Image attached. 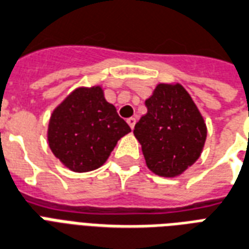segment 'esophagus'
I'll use <instances>...</instances> for the list:
<instances>
[{"instance_id":"34e87169","label":"esophagus","mask_w":249,"mask_h":249,"mask_svg":"<svg viewBox=\"0 0 249 249\" xmlns=\"http://www.w3.org/2000/svg\"><path fill=\"white\" fill-rule=\"evenodd\" d=\"M127 123H128V126L131 127V130H134V127H135V123H136V118L131 117L127 119Z\"/></svg>"}]
</instances>
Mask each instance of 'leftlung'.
Wrapping results in <instances>:
<instances>
[{
  "instance_id": "left-lung-1",
  "label": "left lung",
  "mask_w": 249,
  "mask_h": 249,
  "mask_svg": "<svg viewBox=\"0 0 249 249\" xmlns=\"http://www.w3.org/2000/svg\"><path fill=\"white\" fill-rule=\"evenodd\" d=\"M147 114L135 124L145 164L160 177H177L197 161L205 147L206 122L178 82H160L145 100Z\"/></svg>"
}]
</instances>
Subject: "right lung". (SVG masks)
Returning <instances> with one entry per match:
<instances>
[{"instance_id": "obj_1", "label": "right lung", "mask_w": 249, "mask_h": 249, "mask_svg": "<svg viewBox=\"0 0 249 249\" xmlns=\"http://www.w3.org/2000/svg\"><path fill=\"white\" fill-rule=\"evenodd\" d=\"M131 128L105 98L104 88L78 87L56 106L47 139L59 161L76 173L104 165L118 140Z\"/></svg>"}]
</instances>
